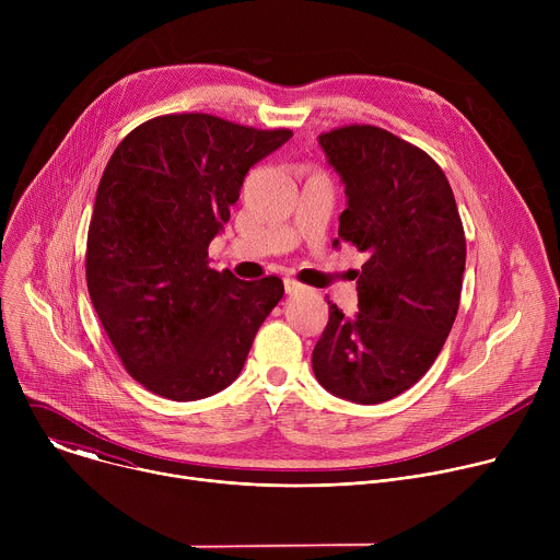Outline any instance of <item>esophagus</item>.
I'll use <instances>...</instances> for the list:
<instances>
[{
	"label": "esophagus",
	"mask_w": 560,
	"mask_h": 560,
	"mask_svg": "<svg viewBox=\"0 0 560 560\" xmlns=\"http://www.w3.org/2000/svg\"><path fill=\"white\" fill-rule=\"evenodd\" d=\"M283 285H285V292H288V294H296V292L303 290V285H301L296 279H285Z\"/></svg>",
	"instance_id": "obj_1"
}]
</instances>
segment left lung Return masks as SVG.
I'll return each instance as SVG.
<instances>
[{"mask_svg":"<svg viewBox=\"0 0 560 560\" xmlns=\"http://www.w3.org/2000/svg\"><path fill=\"white\" fill-rule=\"evenodd\" d=\"M346 184L339 242L368 261L357 272L359 312L328 301V326L312 350L316 381L352 404H383L412 387L439 357L458 312L465 232L441 166L376 126L318 135Z\"/></svg>","mask_w":560,"mask_h":560,"instance_id":"left-lung-1","label":"left lung"}]
</instances>
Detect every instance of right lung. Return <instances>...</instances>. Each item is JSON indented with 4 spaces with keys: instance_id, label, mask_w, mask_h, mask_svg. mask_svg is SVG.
Here are the masks:
<instances>
[{
    "instance_id": "right-lung-1",
    "label": "right lung",
    "mask_w": 560,
    "mask_h": 560,
    "mask_svg": "<svg viewBox=\"0 0 560 560\" xmlns=\"http://www.w3.org/2000/svg\"><path fill=\"white\" fill-rule=\"evenodd\" d=\"M290 137L184 113L148 119L113 152L89 228L86 281L117 357L145 389L197 401L242 372L283 281L217 272L208 246L248 171Z\"/></svg>"
}]
</instances>
